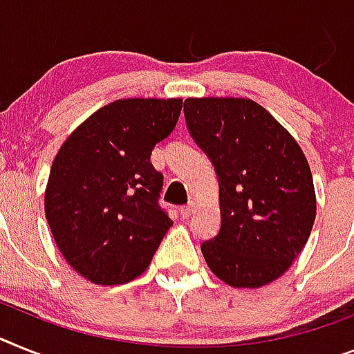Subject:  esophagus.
<instances>
[{
	"label": "esophagus",
	"mask_w": 354,
	"mask_h": 354,
	"mask_svg": "<svg viewBox=\"0 0 354 354\" xmlns=\"http://www.w3.org/2000/svg\"><path fill=\"white\" fill-rule=\"evenodd\" d=\"M192 209H194V205L192 203L185 205V207H182V209H180V216H182L183 219H187L192 214Z\"/></svg>",
	"instance_id": "1"
}]
</instances>
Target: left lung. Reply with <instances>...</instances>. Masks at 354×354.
Returning a JSON list of instances; mask_svg holds the SVG:
<instances>
[{"label":"left lung","instance_id":"8db88e82","mask_svg":"<svg viewBox=\"0 0 354 354\" xmlns=\"http://www.w3.org/2000/svg\"><path fill=\"white\" fill-rule=\"evenodd\" d=\"M183 111L219 182L221 228L201 245L205 261L234 288L272 283L302 252L317 214L301 145L250 99H187Z\"/></svg>","mask_w":354,"mask_h":354}]
</instances>
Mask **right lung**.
I'll return each mask as SVG.
<instances>
[{"instance_id": "1", "label": "right lung", "mask_w": 354, "mask_h": 354, "mask_svg": "<svg viewBox=\"0 0 354 354\" xmlns=\"http://www.w3.org/2000/svg\"><path fill=\"white\" fill-rule=\"evenodd\" d=\"M182 99H120L97 109L61 145L44 214L62 257L95 284L145 272L172 219L158 205L154 145L167 138Z\"/></svg>"}]
</instances>
